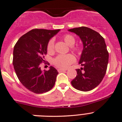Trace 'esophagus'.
Listing matches in <instances>:
<instances>
[{
	"label": "esophagus",
	"instance_id": "esophagus-1",
	"mask_svg": "<svg viewBox=\"0 0 122 122\" xmlns=\"http://www.w3.org/2000/svg\"><path fill=\"white\" fill-rule=\"evenodd\" d=\"M66 71V69H62V68H58V71L59 72H64V71Z\"/></svg>",
	"mask_w": 122,
	"mask_h": 122
}]
</instances>
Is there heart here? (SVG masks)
Instances as JSON below:
<instances>
[{
    "label": "heart",
    "instance_id": "b5f03b06",
    "mask_svg": "<svg viewBox=\"0 0 122 122\" xmlns=\"http://www.w3.org/2000/svg\"><path fill=\"white\" fill-rule=\"evenodd\" d=\"M63 40L68 46H72L75 43V40L73 36L66 34L63 37ZM47 51L51 52L54 51V41L51 40L47 45ZM75 57L71 54L59 55L53 60L54 64L60 68H66L70 64L75 61Z\"/></svg>",
    "mask_w": 122,
    "mask_h": 122
}]
</instances>
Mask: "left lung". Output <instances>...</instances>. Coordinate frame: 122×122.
Wrapping results in <instances>:
<instances>
[{
  "label": "left lung",
  "mask_w": 122,
  "mask_h": 122,
  "mask_svg": "<svg viewBox=\"0 0 122 122\" xmlns=\"http://www.w3.org/2000/svg\"><path fill=\"white\" fill-rule=\"evenodd\" d=\"M78 36L83 44L77 75L71 81L75 89L89 91L97 86L104 77L109 61V53L104 38L99 33L86 27L68 30Z\"/></svg>",
  "instance_id": "8db88e82"
}]
</instances>
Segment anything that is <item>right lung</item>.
Instances as JSON below:
<instances>
[{
    "label": "right lung",
    "instance_id": "right-lung-1",
    "mask_svg": "<svg viewBox=\"0 0 122 122\" xmlns=\"http://www.w3.org/2000/svg\"><path fill=\"white\" fill-rule=\"evenodd\" d=\"M60 31L33 29L19 38L14 47L13 65L17 78L34 93L49 91L56 82L57 70L50 66L43 72L40 65L44 61L50 40Z\"/></svg>",
    "mask_w": 122,
    "mask_h": 122
}]
</instances>
